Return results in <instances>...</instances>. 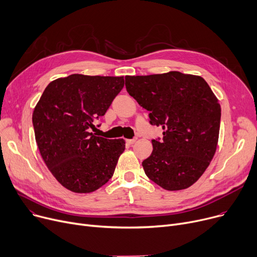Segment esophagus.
I'll use <instances>...</instances> for the list:
<instances>
[{
    "instance_id": "1",
    "label": "esophagus",
    "mask_w": 257,
    "mask_h": 257,
    "mask_svg": "<svg viewBox=\"0 0 257 257\" xmlns=\"http://www.w3.org/2000/svg\"><path fill=\"white\" fill-rule=\"evenodd\" d=\"M136 141H137V139H127V140H126V143H127V144H134Z\"/></svg>"
}]
</instances>
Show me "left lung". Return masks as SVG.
Segmentation results:
<instances>
[{
    "label": "left lung",
    "mask_w": 257,
    "mask_h": 257,
    "mask_svg": "<svg viewBox=\"0 0 257 257\" xmlns=\"http://www.w3.org/2000/svg\"><path fill=\"white\" fill-rule=\"evenodd\" d=\"M127 92L162 126L163 141L143 161L145 174L168 191L194 185L213 160L218 145L221 105L200 75L169 71L126 75Z\"/></svg>",
    "instance_id": "left-lung-1"
}]
</instances>
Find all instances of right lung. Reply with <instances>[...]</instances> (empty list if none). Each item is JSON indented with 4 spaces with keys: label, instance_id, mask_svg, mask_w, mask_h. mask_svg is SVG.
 <instances>
[{
    "label": "right lung",
    "instance_id": "1",
    "mask_svg": "<svg viewBox=\"0 0 257 257\" xmlns=\"http://www.w3.org/2000/svg\"><path fill=\"white\" fill-rule=\"evenodd\" d=\"M124 86L123 77L73 73L52 81L35 105V139L47 167L73 193H91L113 176L123 139L97 137L90 128Z\"/></svg>",
    "mask_w": 257,
    "mask_h": 257
}]
</instances>
